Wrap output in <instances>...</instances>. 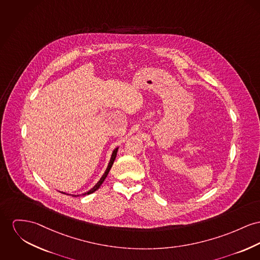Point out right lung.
Segmentation results:
<instances>
[{"instance_id": "obj_1", "label": "right lung", "mask_w": 260, "mask_h": 260, "mask_svg": "<svg viewBox=\"0 0 260 260\" xmlns=\"http://www.w3.org/2000/svg\"><path fill=\"white\" fill-rule=\"evenodd\" d=\"M117 151H118V147H117V148H115V149L113 150L112 155H111V157H110V160H109L108 166H107V168H106V171L104 172V175L102 176V178L98 181V183H96V184H95L91 189H89V190L87 191V192L83 193L82 195H88V194H90V193H93L94 191L98 190V189L101 187V185L103 184L104 179L106 178L107 174L109 173V171H110V169H111V167H112V165H113V162H114V160H115V157H116V155H117ZM61 193H63V194H67V193H65V192H61ZM67 195H71V194H67ZM72 196H79V195H72Z\"/></svg>"}]
</instances>
